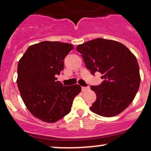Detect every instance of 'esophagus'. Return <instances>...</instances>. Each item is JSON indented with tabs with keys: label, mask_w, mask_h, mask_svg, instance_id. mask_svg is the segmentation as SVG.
I'll return each mask as SVG.
<instances>
[{
	"label": "esophagus",
	"mask_w": 151,
	"mask_h": 151,
	"mask_svg": "<svg viewBox=\"0 0 151 151\" xmlns=\"http://www.w3.org/2000/svg\"><path fill=\"white\" fill-rule=\"evenodd\" d=\"M89 89V86H88V87H84V86H82V87H81V91H86Z\"/></svg>",
	"instance_id": "1"
}]
</instances>
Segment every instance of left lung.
I'll list each match as a JSON object with an SVG mask.
<instances>
[{"mask_svg": "<svg viewBox=\"0 0 151 151\" xmlns=\"http://www.w3.org/2000/svg\"><path fill=\"white\" fill-rule=\"evenodd\" d=\"M77 50L91 73L101 72L104 79L101 85L91 86L96 100L90 110L105 117L124 111L134 99L141 83L136 56L121 42L103 38L79 45Z\"/></svg>", "mask_w": 151, "mask_h": 151, "instance_id": "8db88e82", "label": "left lung"}]
</instances>
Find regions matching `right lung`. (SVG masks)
<instances>
[{"label": "right lung", "instance_id": "right-lung-1", "mask_svg": "<svg viewBox=\"0 0 151 151\" xmlns=\"http://www.w3.org/2000/svg\"><path fill=\"white\" fill-rule=\"evenodd\" d=\"M73 49L68 43L43 41L30 45L19 60L17 83L20 96L29 111L44 122L55 123L67 115L81 91L78 84L63 86L55 77Z\"/></svg>", "mask_w": 151, "mask_h": 151}]
</instances>
